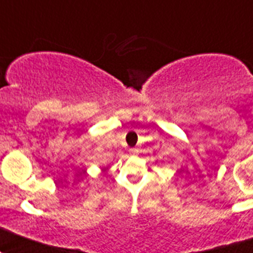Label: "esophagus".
Listing matches in <instances>:
<instances>
[{"instance_id":"34e87169","label":"esophagus","mask_w":253,"mask_h":253,"mask_svg":"<svg viewBox=\"0 0 253 253\" xmlns=\"http://www.w3.org/2000/svg\"><path fill=\"white\" fill-rule=\"evenodd\" d=\"M129 153H131V154H137V153H138V149H137V148H131V149H129Z\"/></svg>"}]
</instances>
